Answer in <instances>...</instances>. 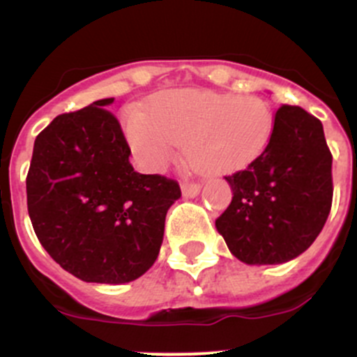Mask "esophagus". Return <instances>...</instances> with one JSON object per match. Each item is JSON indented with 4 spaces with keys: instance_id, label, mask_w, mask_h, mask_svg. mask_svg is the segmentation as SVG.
<instances>
[{
    "instance_id": "esophagus-1",
    "label": "esophagus",
    "mask_w": 357,
    "mask_h": 357,
    "mask_svg": "<svg viewBox=\"0 0 357 357\" xmlns=\"http://www.w3.org/2000/svg\"><path fill=\"white\" fill-rule=\"evenodd\" d=\"M200 188L202 186L199 183H183L181 185V192L185 197H190V199H193V197H197L200 193Z\"/></svg>"
}]
</instances>
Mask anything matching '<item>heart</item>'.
I'll list each match as a JSON object with an SVG mask.
<instances>
[{
	"label": "heart",
	"mask_w": 357,
	"mask_h": 357,
	"mask_svg": "<svg viewBox=\"0 0 357 357\" xmlns=\"http://www.w3.org/2000/svg\"><path fill=\"white\" fill-rule=\"evenodd\" d=\"M275 115L259 96H235L208 89H171L146 110L126 117L132 153L149 171H160L185 143L186 155L207 172L243 169L271 142Z\"/></svg>",
	"instance_id": "heart-1"
}]
</instances>
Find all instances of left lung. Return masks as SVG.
Listing matches in <instances>:
<instances>
[{
  "label": "left lung",
  "mask_w": 357,
  "mask_h": 357,
  "mask_svg": "<svg viewBox=\"0 0 357 357\" xmlns=\"http://www.w3.org/2000/svg\"><path fill=\"white\" fill-rule=\"evenodd\" d=\"M226 181L233 200L215 228L236 259L282 264L301 255L332 208V152L321 121L297 105H282L268 149Z\"/></svg>",
  "instance_id": "1"
}]
</instances>
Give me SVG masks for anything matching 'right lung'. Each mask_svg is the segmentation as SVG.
<instances>
[{"label": "right lung", "mask_w": 357, "mask_h": 357, "mask_svg": "<svg viewBox=\"0 0 357 357\" xmlns=\"http://www.w3.org/2000/svg\"><path fill=\"white\" fill-rule=\"evenodd\" d=\"M98 100L38 135L27 179L36 236L66 271L89 283H128L155 262L178 181L132 169L115 115Z\"/></svg>", "instance_id": "obj_1"}]
</instances>
